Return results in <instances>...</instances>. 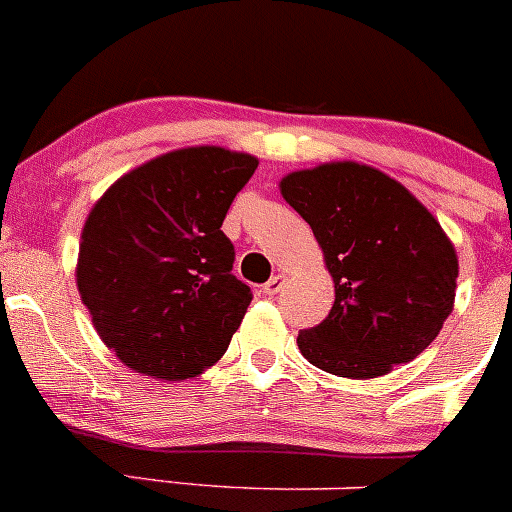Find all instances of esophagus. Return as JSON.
<instances>
[{
    "label": "esophagus",
    "mask_w": 512,
    "mask_h": 512,
    "mask_svg": "<svg viewBox=\"0 0 512 512\" xmlns=\"http://www.w3.org/2000/svg\"><path fill=\"white\" fill-rule=\"evenodd\" d=\"M282 287H285V275H275L270 282H265V285H262V292H265L267 297H272V294L280 292Z\"/></svg>",
    "instance_id": "esophagus-1"
}]
</instances>
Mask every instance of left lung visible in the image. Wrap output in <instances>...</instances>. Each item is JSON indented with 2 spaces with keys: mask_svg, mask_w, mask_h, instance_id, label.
<instances>
[{
  "mask_svg": "<svg viewBox=\"0 0 512 512\" xmlns=\"http://www.w3.org/2000/svg\"><path fill=\"white\" fill-rule=\"evenodd\" d=\"M280 193L334 280L329 317L297 337L304 359L347 379L416 359L456 302L458 255L441 223L399 180L354 160L287 173Z\"/></svg>",
  "mask_w": 512,
  "mask_h": 512,
  "instance_id": "8db88e82",
  "label": "left lung"
}]
</instances>
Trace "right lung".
I'll list each match as a JSON object with an SVG mask.
<instances>
[{"label":"right lung","mask_w":512,"mask_h":512,"mask_svg":"<svg viewBox=\"0 0 512 512\" xmlns=\"http://www.w3.org/2000/svg\"><path fill=\"white\" fill-rule=\"evenodd\" d=\"M250 153L190 146L116 180L81 230L76 287L101 342L160 381L203 374L252 302L232 275L223 220L257 168Z\"/></svg>","instance_id":"obj_1"}]
</instances>
